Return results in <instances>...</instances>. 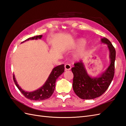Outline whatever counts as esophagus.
<instances>
[{
	"instance_id": "esophagus-1",
	"label": "esophagus",
	"mask_w": 126,
	"mask_h": 126,
	"mask_svg": "<svg viewBox=\"0 0 126 126\" xmlns=\"http://www.w3.org/2000/svg\"><path fill=\"white\" fill-rule=\"evenodd\" d=\"M64 68H65V70H69L71 69V65L70 64H66L64 66Z\"/></svg>"
}]
</instances>
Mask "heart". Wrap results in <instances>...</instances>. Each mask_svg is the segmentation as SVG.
Here are the masks:
<instances>
[{"label": "heart", "instance_id": "1", "mask_svg": "<svg viewBox=\"0 0 126 126\" xmlns=\"http://www.w3.org/2000/svg\"><path fill=\"white\" fill-rule=\"evenodd\" d=\"M85 41L84 39H83V38L77 39L75 43L74 47H83L85 44ZM84 47H82V51L84 49Z\"/></svg>", "mask_w": 126, "mask_h": 126}]
</instances>
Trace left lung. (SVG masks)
<instances>
[{"mask_svg":"<svg viewBox=\"0 0 126 126\" xmlns=\"http://www.w3.org/2000/svg\"><path fill=\"white\" fill-rule=\"evenodd\" d=\"M101 42L107 45L110 63L107 69L97 77H92L88 75L83 61L74 64L71 68L74 74L73 88L75 93L80 98L91 100L102 95L108 89L113 79L116 51L109 40L103 37Z\"/></svg>","mask_w":126,"mask_h":126,"instance_id":"obj_1","label":"left lung"}]
</instances>
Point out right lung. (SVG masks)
<instances>
[{
  "instance_id": "obj_1",
  "label": "right lung",
  "mask_w": 126,
  "mask_h": 126,
  "mask_svg": "<svg viewBox=\"0 0 126 126\" xmlns=\"http://www.w3.org/2000/svg\"><path fill=\"white\" fill-rule=\"evenodd\" d=\"M42 36V35H39L32 37L31 38H29L27 39H26L25 41H23L22 43L26 41H29L30 39L33 40L41 39ZM64 64L56 66L52 69L49 76L48 77L47 79L41 88H39V89L35 91H33L32 92H26V91L22 89L19 85H18L17 81H16L15 75H13V79L18 89L19 90L20 92L23 94L25 97L30 99L31 100L42 101L49 98L52 95L55 90L56 79L64 73Z\"/></svg>"
}]
</instances>
